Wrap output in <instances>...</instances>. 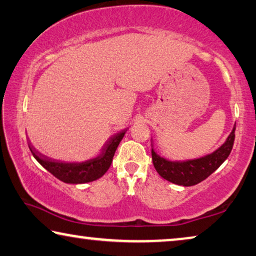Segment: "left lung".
<instances>
[{
  "label": "left lung",
  "mask_w": 256,
  "mask_h": 256,
  "mask_svg": "<svg viewBox=\"0 0 256 256\" xmlns=\"http://www.w3.org/2000/svg\"><path fill=\"white\" fill-rule=\"evenodd\" d=\"M236 125L222 146L210 154L184 161H171L160 156L152 144V158L156 171L166 180L180 186H193L216 171L230 155L234 142Z\"/></svg>",
  "instance_id": "obj_1"
}]
</instances>
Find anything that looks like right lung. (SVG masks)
Instances as JSON below:
<instances>
[{
  "label": "right lung",
  "instance_id": "1",
  "mask_svg": "<svg viewBox=\"0 0 256 256\" xmlns=\"http://www.w3.org/2000/svg\"><path fill=\"white\" fill-rule=\"evenodd\" d=\"M126 131L128 130H122L116 134L110 136L102 147L100 155L84 162H62L52 160L36 150V148L30 141L28 147L34 158L60 182H66V184H85V182H94L101 178L108 171L118 144Z\"/></svg>",
  "mask_w": 256,
  "mask_h": 256
}]
</instances>
